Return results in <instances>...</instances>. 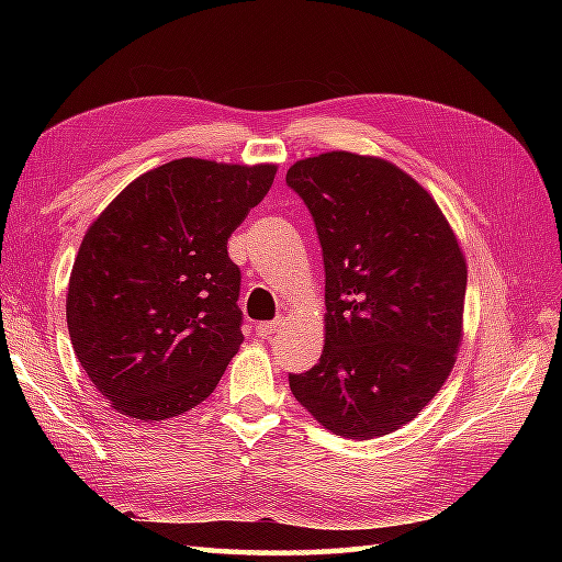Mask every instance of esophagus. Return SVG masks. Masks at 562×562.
<instances>
[{
  "label": "esophagus",
  "instance_id": "1",
  "mask_svg": "<svg viewBox=\"0 0 562 562\" xmlns=\"http://www.w3.org/2000/svg\"><path fill=\"white\" fill-rule=\"evenodd\" d=\"M282 328V318H278V321H266V324H258L256 326V336L260 338V340H268V338H272L274 333H278Z\"/></svg>",
  "mask_w": 562,
  "mask_h": 562
}]
</instances>
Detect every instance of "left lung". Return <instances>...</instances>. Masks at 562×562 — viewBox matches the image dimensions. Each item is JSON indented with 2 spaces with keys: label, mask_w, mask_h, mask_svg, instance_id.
I'll list each match as a JSON object with an SVG mask.
<instances>
[{
  "label": "left lung",
  "mask_w": 562,
  "mask_h": 562,
  "mask_svg": "<svg viewBox=\"0 0 562 562\" xmlns=\"http://www.w3.org/2000/svg\"><path fill=\"white\" fill-rule=\"evenodd\" d=\"M324 250L326 345L290 374L302 408L348 439L408 425L463 340L465 256L435 198L381 157L326 151L290 166Z\"/></svg>",
  "instance_id": "8db88e82"
}]
</instances>
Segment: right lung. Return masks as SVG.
Returning <instances> with one entry per match:
<instances>
[{"mask_svg":"<svg viewBox=\"0 0 562 562\" xmlns=\"http://www.w3.org/2000/svg\"><path fill=\"white\" fill-rule=\"evenodd\" d=\"M278 164L183 157L135 178L81 238L67 288L77 360L111 408L145 423L205 401L244 342L232 232Z\"/></svg>","mask_w":562,"mask_h":562,"instance_id":"right-lung-1","label":"right lung"}]
</instances>
